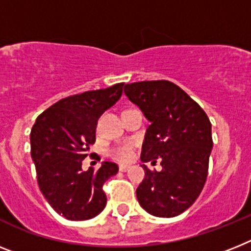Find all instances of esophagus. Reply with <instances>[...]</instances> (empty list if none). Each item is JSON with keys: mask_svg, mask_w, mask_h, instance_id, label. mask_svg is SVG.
<instances>
[{"mask_svg": "<svg viewBox=\"0 0 251 251\" xmlns=\"http://www.w3.org/2000/svg\"><path fill=\"white\" fill-rule=\"evenodd\" d=\"M129 166H126V165H120L119 166V170H120V171H121V172H126V171H127V170H129Z\"/></svg>", "mask_w": 251, "mask_h": 251, "instance_id": "1", "label": "esophagus"}]
</instances>
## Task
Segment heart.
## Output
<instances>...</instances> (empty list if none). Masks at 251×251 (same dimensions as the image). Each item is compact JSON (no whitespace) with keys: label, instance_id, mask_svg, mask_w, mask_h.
Segmentation results:
<instances>
[{"label":"heart","instance_id":"heart-1","mask_svg":"<svg viewBox=\"0 0 251 251\" xmlns=\"http://www.w3.org/2000/svg\"><path fill=\"white\" fill-rule=\"evenodd\" d=\"M134 151H135V144L131 142H127L119 145V147L109 149L108 154L115 161L126 163V162H130L132 159V157H134Z\"/></svg>","mask_w":251,"mask_h":251}]
</instances>
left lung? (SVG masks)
Listing matches in <instances>:
<instances>
[{"instance_id": "8db88e82", "label": "left lung", "mask_w": 251, "mask_h": 251, "mask_svg": "<svg viewBox=\"0 0 251 251\" xmlns=\"http://www.w3.org/2000/svg\"><path fill=\"white\" fill-rule=\"evenodd\" d=\"M126 97L151 121L142 162L161 161L162 171L142 165L139 204L155 217H175L193 205L203 190L213 148L212 125L199 104L168 80L126 84Z\"/></svg>"}]
</instances>
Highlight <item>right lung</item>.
Segmentation results:
<instances>
[{"label": "right lung", "instance_id": "obj_1", "mask_svg": "<svg viewBox=\"0 0 251 251\" xmlns=\"http://www.w3.org/2000/svg\"><path fill=\"white\" fill-rule=\"evenodd\" d=\"M122 86L119 83L64 98L38 116L31 127V159L39 189L67 220H90L106 207L103 184L119 172V166L102 162L98 171H83L81 165L96 142L98 119L120 100Z\"/></svg>", "mask_w": 251, "mask_h": 251}]
</instances>
